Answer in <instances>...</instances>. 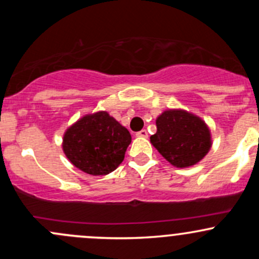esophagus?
Segmentation results:
<instances>
[{
	"label": "esophagus",
	"mask_w": 259,
	"mask_h": 259,
	"mask_svg": "<svg viewBox=\"0 0 259 259\" xmlns=\"http://www.w3.org/2000/svg\"><path fill=\"white\" fill-rule=\"evenodd\" d=\"M137 137H139V138H148V132H146L145 129L140 130V132L137 133Z\"/></svg>",
	"instance_id": "obj_1"
}]
</instances>
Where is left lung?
<instances>
[{"mask_svg":"<svg viewBox=\"0 0 259 259\" xmlns=\"http://www.w3.org/2000/svg\"><path fill=\"white\" fill-rule=\"evenodd\" d=\"M156 150L177 168L202 160L210 149V133L202 119L182 110L164 111L156 119V133L150 137Z\"/></svg>","mask_w":259,"mask_h":259,"instance_id":"left-lung-1","label":"left lung"}]
</instances>
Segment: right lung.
Masks as SVG:
<instances>
[{
	"instance_id": "1",
	"label": "right lung",
	"mask_w": 259,
	"mask_h": 259,
	"mask_svg": "<svg viewBox=\"0 0 259 259\" xmlns=\"http://www.w3.org/2000/svg\"><path fill=\"white\" fill-rule=\"evenodd\" d=\"M132 135L105 111L86 115L64 135L65 155L91 176H106L124 160Z\"/></svg>"
}]
</instances>
